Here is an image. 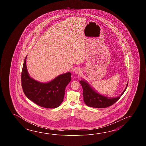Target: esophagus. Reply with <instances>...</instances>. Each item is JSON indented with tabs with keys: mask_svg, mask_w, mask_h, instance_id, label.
Wrapping results in <instances>:
<instances>
[{
	"mask_svg": "<svg viewBox=\"0 0 146 146\" xmlns=\"http://www.w3.org/2000/svg\"><path fill=\"white\" fill-rule=\"evenodd\" d=\"M75 73L76 74H81V70L80 68L77 69L75 70Z\"/></svg>",
	"mask_w": 146,
	"mask_h": 146,
	"instance_id": "obj_1",
	"label": "esophagus"
}]
</instances>
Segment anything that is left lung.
Masks as SVG:
<instances>
[{
  "label": "left lung",
  "instance_id": "obj_1",
  "mask_svg": "<svg viewBox=\"0 0 146 146\" xmlns=\"http://www.w3.org/2000/svg\"><path fill=\"white\" fill-rule=\"evenodd\" d=\"M80 83L83 89L84 102L88 106L95 108H106L114 104L124 94L128 84L127 83L126 88L121 95L118 97L111 98L97 93L85 81H80Z\"/></svg>",
  "mask_w": 146,
  "mask_h": 146
}]
</instances>
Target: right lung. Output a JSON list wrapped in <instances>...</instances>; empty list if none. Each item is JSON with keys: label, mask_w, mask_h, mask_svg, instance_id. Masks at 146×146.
I'll return each mask as SVG.
<instances>
[{"label": "right lung", "mask_w": 146, "mask_h": 146, "mask_svg": "<svg viewBox=\"0 0 146 146\" xmlns=\"http://www.w3.org/2000/svg\"><path fill=\"white\" fill-rule=\"evenodd\" d=\"M25 58L21 72V84L25 96L38 106L48 109L58 107L62 103L65 90L71 81V73L59 75L48 83H41L28 74Z\"/></svg>", "instance_id": "add662e5"}]
</instances>
